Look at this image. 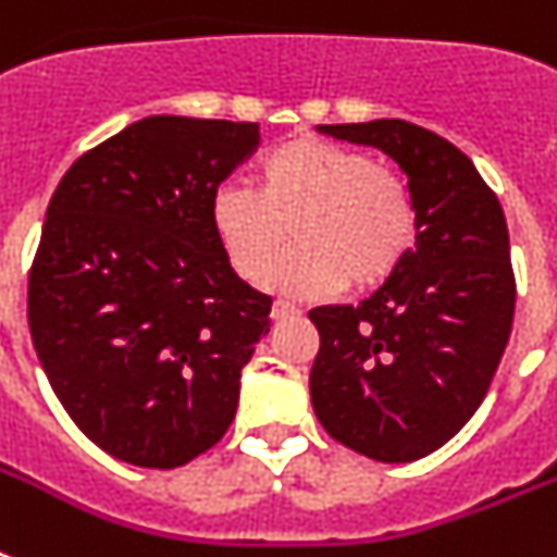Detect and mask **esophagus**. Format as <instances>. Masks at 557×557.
I'll list each match as a JSON object with an SVG mask.
<instances>
[{"label":"esophagus","mask_w":557,"mask_h":557,"mask_svg":"<svg viewBox=\"0 0 557 557\" xmlns=\"http://www.w3.org/2000/svg\"><path fill=\"white\" fill-rule=\"evenodd\" d=\"M300 309H297L295 304H288V300H274V306H271V318L274 321H286V318H292V314H297Z\"/></svg>","instance_id":"obj_1"}]
</instances>
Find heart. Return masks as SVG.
<instances>
[{
  "label": "heart",
  "mask_w": 557,
  "mask_h": 557,
  "mask_svg": "<svg viewBox=\"0 0 557 557\" xmlns=\"http://www.w3.org/2000/svg\"><path fill=\"white\" fill-rule=\"evenodd\" d=\"M253 182L213 190L210 227L245 280L260 277L292 230L298 245L265 272L274 292L323 297L347 283L367 292L393 277L416 243L410 187L367 150L292 138L257 161Z\"/></svg>",
  "instance_id": "heart-1"
}]
</instances>
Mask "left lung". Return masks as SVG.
I'll return each mask as SVG.
<instances>
[{"instance_id": "1", "label": "left lung", "mask_w": 557, "mask_h": 557, "mask_svg": "<svg viewBox=\"0 0 557 557\" xmlns=\"http://www.w3.org/2000/svg\"><path fill=\"white\" fill-rule=\"evenodd\" d=\"M318 129L405 170L416 248L358 306L309 312L321 335L312 407L341 445L413 462L457 436L492 387L518 295L509 227L492 187L442 135L398 117Z\"/></svg>"}]
</instances>
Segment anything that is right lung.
<instances>
[{
	"instance_id": "right-lung-1",
	"label": "right lung",
	"mask_w": 557,
	"mask_h": 557,
	"mask_svg": "<svg viewBox=\"0 0 557 557\" xmlns=\"http://www.w3.org/2000/svg\"><path fill=\"white\" fill-rule=\"evenodd\" d=\"M260 126L152 115L83 152L48 201L28 326L51 389L98 448L178 468L234 422L271 297L227 262L210 196Z\"/></svg>"
}]
</instances>
